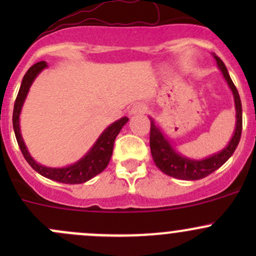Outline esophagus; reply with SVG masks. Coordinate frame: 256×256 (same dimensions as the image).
<instances>
[{
  "mask_svg": "<svg viewBox=\"0 0 256 256\" xmlns=\"http://www.w3.org/2000/svg\"><path fill=\"white\" fill-rule=\"evenodd\" d=\"M147 112V106L144 104H141V102H138V104L132 105L130 108V115H140V114H144Z\"/></svg>",
  "mask_w": 256,
  "mask_h": 256,
  "instance_id": "obj_1",
  "label": "esophagus"
}]
</instances>
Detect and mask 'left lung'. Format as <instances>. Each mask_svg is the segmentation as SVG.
Masks as SVG:
<instances>
[{"label":"left lung","mask_w":256,"mask_h":256,"mask_svg":"<svg viewBox=\"0 0 256 256\" xmlns=\"http://www.w3.org/2000/svg\"><path fill=\"white\" fill-rule=\"evenodd\" d=\"M214 59L216 60V66L220 69L222 74H223L224 79L228 82L229 88H230L234 96L236 121V130H234L233 136H232V140L229 141V144H226L222 151L212 154V156L207 157V158H190V157L182 156L180 154H178L176 150L174 148L171 142L168 141V138H166V135L162 132L161 128H160L158 125H156L154 118H150V120H151V128H150V147H151L152 158H154V164H156L164 174H166L167 176L186 180H196L207 177L208 174H213L216 170H218L219 167L223 166V164L230 158V156L234 154L236 147H238L242 128V102H240L238 90H236V85H234L230 76H229L226 66H224L222 59L218 58L216 56H214Z\"/></svg>","instance_id":"left-lung-1"}]
</instances>
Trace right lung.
I'll return each mask as SVG.
<instances>
[{
	"mask_svg": "<svg viewBox=\"0 0 256 256\" xmlns=\"http://www.w3.org/2000/svg\"><path fill=\"white\" fill-rule=\"evenodd\" d=\"M47 66H48L46 62H38L34 66H30L27 70V73L24 74V76H23L20 92H18L16 102H14V116H12L14 135H16L18 146H20L26 161L30 164V166L36 172L42 174L43 177L49 178V180H56V182L66 183V184H79V183H84L86 180H92V177L102 174L106 168V166L110 162V158H112L114 142H115L116 136L118 135L122 126L128 122V118L126 116H124L120 120L115 121L112 125L108 126L102 131V135L99 136V138L95 141V144H92V148L79 161H76V164H72L66 167H60V168H53V167H47L38 164L30 154L27 146H26L24 141L22 138V134H20V115L23 104H24L26 98H27L28 92H30V85L33 84V82L37 78L38 74L43 69L47 68Z\"/></svg>",
	"mask_w": 256,
	"mask_h": 256,
	"instance_id": "1",
	"label": "right lung"
}]
</instances>
